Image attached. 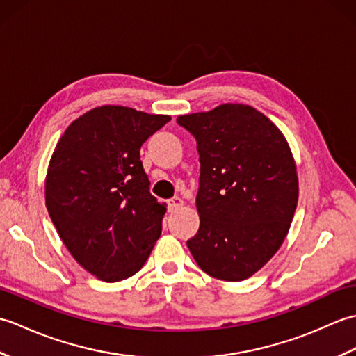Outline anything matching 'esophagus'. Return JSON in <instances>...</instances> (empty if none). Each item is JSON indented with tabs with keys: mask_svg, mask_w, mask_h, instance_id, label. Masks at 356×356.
<instances>
[{
	"mask_svg": "<svg viewBox=\"0 0 356 356\" xmlns=\"http://www.w3.org/2000/svg\"><path fill=\"white\" fill-rule=\"evenodd\" d=\"M182 205H184V200H182V199H180V197H172V199L168 202V211H170V213H172V211L179 209Z\"/></svg>",
	"mask_w": 356,
	"mask_h": 356,
	"instance_id": "1",
	"label": "esophagus"
}]
</instances>
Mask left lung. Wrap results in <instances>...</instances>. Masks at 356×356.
I'll return each instance as SVG.
<instances>
[{
  "instance_id": "8db88e82",
  "label": "left lung",
  "mask_w": 356,
  "mask_h": 356,
  "mask_svg": "<svg viewBox=\"0 0 356 356\" xmlns=\"http://www.w3.org/2000/svg\"><path fill=\"white\" fill-rule=\"evenodd\" d=\"M197 142L200 226L186 241L208 275L241 282L282 246L298 202L297 166L283 133L255 108L223 104L177 118Z\"/></svg>"
}]
</instances>
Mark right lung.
Wrapping results in <instances>:
<instances>
[{
	"instance_id": "1",
	"label": "right lung",
	"mask_w": 356,
	"mask_h": 356,
	"mask_svg": "<svg viewBox=\"0 0 356 356\" xmlns=\"http://www.w3.org/2000/svg\"><path fill=\"white\" fill-rule=\"evenodd\" d=\"M170 120L104 105L73 120L53 151L45 207L73 259L102 282L134 275L161 237L166 205L149 193L140 147Z\"/></svg>"
}]
</instances>
